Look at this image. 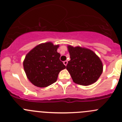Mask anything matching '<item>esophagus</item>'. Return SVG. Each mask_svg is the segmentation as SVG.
<instances>
[{"mask_svg":"<svg viewBox=\"0 0 122 122\" xmlns=\"http://www.w3.org/2000/svg\"><path fill=\"white\" fill-rule=\"evenodd\" d=\"M63 63H64V64L65 66H66L67 64V63H68V62H67V61H64V62H63Z\"/></svg>","mask_w":122,"mask_h":122,"instance_id":"1","label":"esophagus"}]
</instances>
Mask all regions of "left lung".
<instances>
[{"mask_svg":"<svg viewBox=\"0 0 122 122\" xmlns=\"http://www.w3.org/2000/svg\"><path fill=\"white\" fill-rule=\"evenodd\" d=\"M70 60L66 66L73 81L81 85H89L97 81L103 71L98 56L87 48L68 46Z\"/></svg>","mask_w":122,"mask_h":122,"instance_id":"1","label":"left lung"}]
</instances>
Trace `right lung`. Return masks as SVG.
Here are the masks:
<instances>
[{
	"mask_svg": "<svg viewBox=\"0 0 122 122\" xmlns=\"http://www.w3.org/2000/svg\"><path fill=\"white\" fill-rule=\"evenodd\" d=\"M59 45L51 42L35 46L25 56L23 67L27 78L35 86L46 87L55 82L66 66L57 52Z\"/></svg>",
	"mask_w": 122,
	"mask_h": 122,
	"instance_id": "obj_1",
	"label": "right lung"
}]
</instances>
